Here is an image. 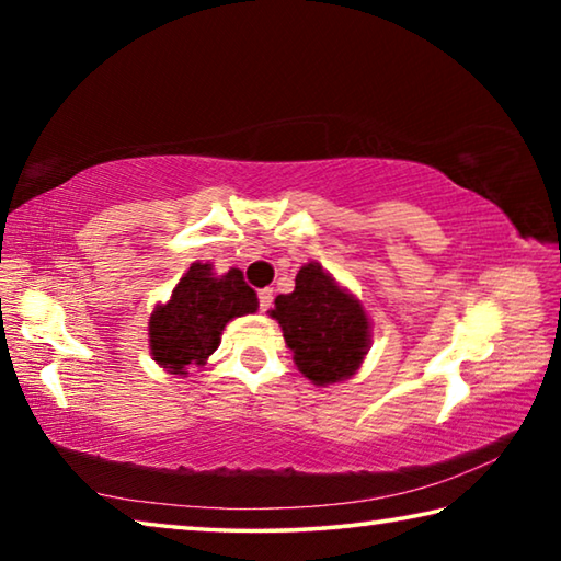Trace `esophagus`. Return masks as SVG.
Wrapping results in <instances>:
<instances>
[{"label": "esophagus", "mask_w": 561, "mask_h": 561, "mask_svg": "<svg viewBox=\"0 0 561 561\" xmlns=\"http://www.w3.org/2000/svg\"><path fill=\"white\" fill-rule=\"evenodd\" d=\"M272 307V289H260V309L267 311Z\"/></svg>", "instance_id": "1"}]
</instances>
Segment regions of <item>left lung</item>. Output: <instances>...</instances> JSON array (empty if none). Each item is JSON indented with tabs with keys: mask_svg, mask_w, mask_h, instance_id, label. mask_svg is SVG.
Instances as JSON below:
<instances>
[{
	"mask_svg": "<svg viewBox=\"0 0 561 561\" xmlns=\"http://www.w3.org/2000/svg\"><path fill=\"white\" fill-rule=\"evenodd\" d=\"M294 284V291L279 294L270 311L279 321L294 364L314 386L354 376L371 344V321L360 301L319 262L304 264Z\"/></svg>",
	"mask_w": 561,
	"mask_h": 561,
	"instance_id": "obj_1",
	"label": "left lung"
}]
</instances>
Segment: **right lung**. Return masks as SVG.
I'll return each mask as SVG.
<instances>
[{
  "instance_id": "add662e5",
  "label": "right lung",
  "mask_w": 561,
  "mask_h": 561,
  "mask_svg": "<svg viewBox=\"0 0 561 561\" xmlns=\"http://www.w3.org/2000/svg\"><path fill=\"white\" fill-rule=\"evenodd\" d=\"M257 294L240 270L217 277L213 264L193 262L165 304L148 321L150 356L170 374L185 376L187 366L203 368L220 346L227 321L254 314Z\"/></svg>"
}]
</instances>
